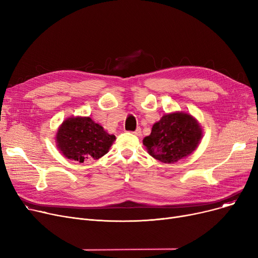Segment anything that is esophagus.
I'll return each mask as SVG.
<instances>
[{
  "label": "esophagus",
  "mask_w": 258,
  "mask_h": 258,
  "mask_svg": "<svg viewBox=\"0 0 258 258\" xmlns=\"http://www.w3.org/2000/svg\"><path fill=\"white\" fill-rule=\"evenodd\" d=\"M134 134L135 135H136V136H138V137H140L141 136V128L140 127H138L136 131H135L134 132Z\"/></svg>",
  "instance_id": "esophagus-1"
}]
</instances>
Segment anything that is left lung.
Wrapping results in <instances>:
<instances>
[{"instance_id": "8db88e82", "label": "left lung", "mask_w": 258, "mask_h": 258, "mask_svg": "<svg viewBox=\"0 0 258 258\" xmlns=\"http://www.w3.org/2000/svg\"><path fill=\"white\" fill-rule=\"evenodd\" d=\"M203 137L198 120L185 112L164 114L143 139L147 153L162 163L171 164L191 155Z\"/></svg>"}]
</instances>
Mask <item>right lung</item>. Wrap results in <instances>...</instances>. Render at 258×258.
I'll return each mask as SVG.
<instances>
[{
	"label": "right lung",
	"instance_id": "add662e5",
	"mask_svg": "<svg viewBox=\"0 0 258 258\" xmlns=\"http://www.w3.org/2000/svg\"><path fill=\"white\" fill-rule=\"evenodd\" d=\"M115 140L114 135L108 134L92 118L81 116L62 121L55 136L58 151L67 159L79 163L98 160L108 152Z\"/></svg>",
	"mask_w": 258,
	"mask_h": 258
}]
</instances>
